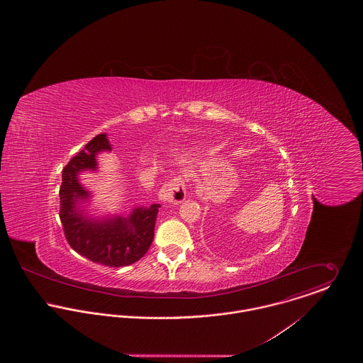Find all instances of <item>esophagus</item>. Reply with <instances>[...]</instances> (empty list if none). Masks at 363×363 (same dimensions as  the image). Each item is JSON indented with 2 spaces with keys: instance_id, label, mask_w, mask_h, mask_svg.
<instances>
[{
  "instance_id": "1",
  "label": "esophagus",
  "mask_w": 363,
  "mask_h": 363,
  "mask_svg": "<svg viewBox=\"0 0 363 363\" xmlns=\"http://www.w3.org/2000/svg\"><path fill=\"white\" fill-rule=\"evenodd\" d=\"M186 182L182 176H177L167 182L159 191V199L164 203L180 204L186 200Z\"/></svg>"
}]
</instances>
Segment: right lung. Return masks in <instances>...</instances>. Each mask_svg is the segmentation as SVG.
<instances>
[{"instance_id":"obj_1","label":"right lung","mask_w":363,"mask_h":363,"mask_svg":"<svg viewBox=\"0 0 363 363\" xmlns=\"http://www.w3.org/2000/svg\"><path fill=\"white\" fill-rule=\"evenodd\" d=\"M104 151H111V145L106 134H99L64 167L60 219L68 245L78 255L107 267H124L144 257L151 247L160 206L135 208L128 216H89L82 203L89 201L91 193L79 183L78 174L96 170V155Z\"/></svg>"}]
</instances>
